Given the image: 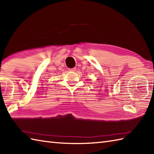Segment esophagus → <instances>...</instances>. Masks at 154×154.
I'll use <instances>...</instances> for the list:
<instances>
[{
	"label": "esophagus",
	"mask_w": 154,
	"mask_h": 154,
	"mask_svg": "<svg viewBox=\"0 0 154 154\" xmlns=\"http://www.w3.org/2000/svg\"><path fill=\"white\" fill-rule=\"evenodd\" d=\"M69 71H76V68L74 67V68H72V69H69Z\"/></svg>",
	"instance_id": "obj_1"
}]
</instances>
